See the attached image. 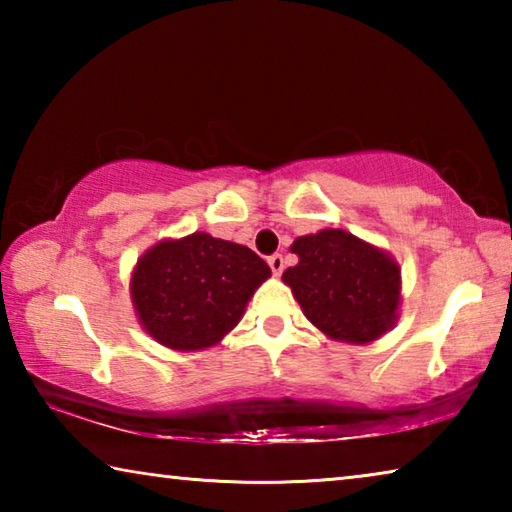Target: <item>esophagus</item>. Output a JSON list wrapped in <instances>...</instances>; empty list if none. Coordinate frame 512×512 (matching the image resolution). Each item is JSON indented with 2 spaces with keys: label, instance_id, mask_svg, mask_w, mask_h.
<instances>
[{
  "label": "esophagus",
  "instance_id": "esophagus-1",
  "mask_svg": "<svg viewBox=\"0 0 512 512\" xmlns=\"http://www.w3.org/2000/svg\"><path fill=\"white\" fill-rule=\"evenodd\" d=\"M268 266H271V271H273V275H277L280 277L282 275V271H284V257L282 255H271L268 257Z\"/></svg>",
  "mask_w": 512,
  "mask_h": 512
}]
</instances>
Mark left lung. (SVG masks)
<instances>
[{"label":"left lung","mask_w":512,"mask_h":512,"mask_svg":"<svg viewBox=\"0 0 512 512\" xmlns=\"http://www.w3.org/2000/svg\"><path fill=\"white\" fill-rule=\"evenodd\" d=\"M298 264L282 273L302 314L327 339L366 345L400 318L402 268L391 253L341 228H325L291 244Z\"/></svg>","instance_id":"left-lung-1"}]
</instances>
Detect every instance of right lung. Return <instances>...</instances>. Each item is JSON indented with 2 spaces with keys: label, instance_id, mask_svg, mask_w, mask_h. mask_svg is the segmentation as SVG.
I'll return each instance as SVG.
<instances>
[{
  "label": "right lung",
  "instance_id": "obj_1",
  "mask_svg": "<svg viewBox=\"0 0 512 512\" xmlns=\"http://www.w3.org/2000/svg\"><path fill=\"white\" fill-rule=\"evenodd\" d=\"M268 277L271 268L248 246L194 232L144 250L131 273V300L153 341L196 352L237 327Z\"/></svg>",
  "mask_w": 512,
  "mask_h": 512
}]
</instances>
